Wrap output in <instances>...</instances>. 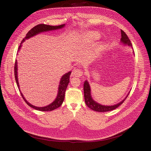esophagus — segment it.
Listing matches in <instances>:
<instances>
[{
	"mask_svg": "<svg viewBox=\"0 0 151 151\" xmlns=\"http://www.w3.org/2000/svg\"><path fill=\"white\" fill-rule=\"evenodd\" d=\"M72 75L75 77H81L83 75V71L80 68H75L72 72Z\"/></svg>",
	"mask_w": 151,
	"mask_h": 151,
	"instance_id": "obj_1",
	"label": "esophagus"
}]
</instances>
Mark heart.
I'll list each match as a JSON object with an SVG mask.
<instances>
[{"mask_svg":"<svg viewBox=\"0 0 151 151\" xmlns=\"http://www.w3.org/2000/svg\"><path fill=\"white\" fill-rule=\"evenodd\" d=\"M94 36V35H93V34H91V33H89V34H88L87 35V38H91V36Z\"/></svg>","mask_w":151,"mask_h":151,"instance_id":"heart-1","label":"heart"}]
</instances>
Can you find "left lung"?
I'll return each mask as SVG.
<instances>
[{
    "label": "left lung",
    "mask_w": 151,
    "mask_h": 151,
    "mask_svg": "<svg viewBox=\"0 0 151 151\" xmlns=\"http://www.w3.org/2000/svg\"><path fill=\"white\" fill-rule=\"evenodd\" d=\"M121 36H122L121 41L122 43L128 45L129 46L132 47V45L130 39L129 38V37H128L125 32L122 29H121ZM90 92H91L90 86L89 85V83H88V81H86L84 83V99H85L86 104L87 106L91 109H93V110L96 111H99V112H106V111H109L113 110V109L118 108L120 105H121L123 102H124L125 100L127 98H125V99H123L122 101H121L120 103H119L117 104L113 105V106H103V105L99 104L94 101L91 96Z\"/></svg>",
    "instance_id": "1"
}]
</instances>
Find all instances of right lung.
Here are the masks:
<instances>
[{"label": "right lung", "instance_id": "right-lung-1", "mask_svg": "<svg viewBox=\"0 0 151 151\" xmlns=\"http://www.w3.org/2000/svg\"><path fill=\"white\" fill-rule=\"evenodd\" d=\"M64 26H65V24H61V25H58V26H50V25H47V24H40L36 25L28 32V33H27L26 35V37L24 39H22V42L21 43H21H22V42H24L26 39L29 38L31 37V36H33L36 35V34H38V33H41V32L60 29V28H63ZM21 45L19 47V48H18L17 51H19V50H20V48L21 47ZM17 60H16L15 65H14V76H15V79H16V82L17 83V86L18 87V88H19V90L20 91L19 83H18V79H17ZM70 73H71L70 72H67V74H65V75H63L62 76V77L61 78V80H60V85H59L58 92V95H57V98L52 103L48 105V106H47L36 107V106H33V105L31 104L30 103H29L28 101H26L25 98L23 97V95H22V94L21 93V91H20L21 96L22 97V98H23V99L24 100V101L27 104L29 105V106H31V108L36 109V110H39V111H52V110H53V109H55L61 106L63 101V100H64L66 89L67 88V86H68V83H69V82H70L69 79H70Z\"/></svg>", "mask_w": 151, "mask_h": 151}]
</instances>
